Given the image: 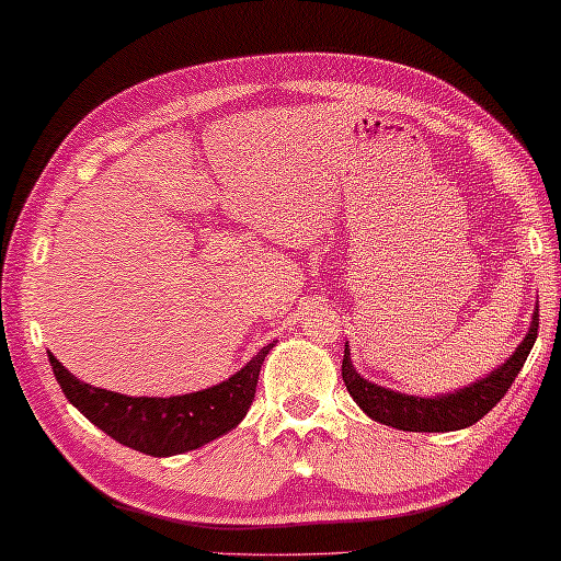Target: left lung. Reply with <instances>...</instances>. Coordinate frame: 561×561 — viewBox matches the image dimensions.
I'll return each mask as SVG.
<instances>
[{
  "label": "left lung",
  "mask_w": 561,
  "mask_h": 561,
  "mask_svg": "<svg viewBox=\"0 0 561 561\" xmlns=\"http://www.w3.org/2000/svg\"><path fill=\"white\" fill-rule=\"evenodd\" d=\"M536 334H539V306L531 317V329L518 344L516 352L505 363L472 386L459 388L455 393H444L434 398H419L396 393V390L375 386L365 380L355 370L350 359V344H344L342 359V380L347 386L350 396L363 409L367 416L380 421V424L401 428V432H457L467 428L493 411V405L508 393V388L516 380V375L524 367L528 352H531Z\"/></svg>",
  "instance_id": "left-lung-1"
}]
</instances>
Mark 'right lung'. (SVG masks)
Listing matches in <instances>:
<instances>
[{
	"instance_id": "1",
	"label": "right lung",
	"mask_w": 561,
	"mask_h": 561,
	"mask_svg": "<svg viewBox=\"0 0 561 561\" xmlns=\"http://www.w3.org/2000/svg\"><path fill=\"white\" fill-rule=\"evenodd\" d=\"M271 350L273 344H267L219 386L173 398L122 396L79 380L53 355L50 365L68 401L114 442L150 457H173L204 447L240 424L255 398L260 367Z\"/></svg>"
}]
</instances>
